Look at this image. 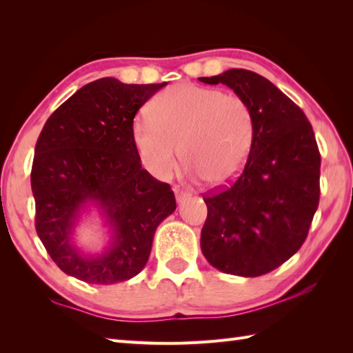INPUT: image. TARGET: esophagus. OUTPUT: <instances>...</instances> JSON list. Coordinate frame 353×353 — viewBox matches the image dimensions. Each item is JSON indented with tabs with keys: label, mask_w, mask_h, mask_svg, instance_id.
<instances>
[{
	"label": "esophagus",
	"mask_w": 353,
	"mask_h": 353,
	"mask_svg": "<svg viewBox=\"0 0 353 353\" xmlns=\"http://www.w3.org/2000/svg\"><path fill=\"white\" fill-rule=\"evenodd\" d=\"M175 198H176V202L181 203L184 202L185 199L190 198V193L185 192V190H181V189H175Z\"/></svg>",
	"instance_id": "obj_1"
}]
</instances>
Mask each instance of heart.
<instances>
[{
  "mask_svg": "<svg viewBox=\"0 0 353 353\" xmlns=\"http://www.w3.org/2000/svg\"><path fill=\"white\" fill-rule=\"evenodd\" d=\"M148 116L132 125V143L154 176L172 175L178 148L189 176L214 187L231 183L246 166L255 117L243 97L179 83L151 101Z\"/></svg>",
  "mask_w": 353,
  "mask_h": 353,
  "instance_id": "b5f03b06",
  "label": "heart"
}]
</instances>
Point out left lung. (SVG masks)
Returning <instances> with one entry per match:
<instances>
[{
	"label": "left lung",
	"mask_w": 353,
	"mask_h": 353,
	"mask_svg": "<svg viewBox=\"0 0 353 353\" xmlns=\"http://www.w3.org/2000/svg\"><path fill=\"white\" fill-rule=\"evenodd\" d=\"M222 83L252 107L255 140L228 189L203 198L207 261L223 273L261 276L293 256L319 207L320 154L307 116L268 78L246 69L201 77Z\"/></svg>",
	"instance_id": "1"
}]
</instances>
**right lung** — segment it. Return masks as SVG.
Listing matches in <instances>:
<instances>
[{
	"label": "right lung",
	"instance_id": "obj_1",
	"mask_svg": "<svg viewBox=\"0 0 353 353\" xmlns=\"http://www.w3.org/2000/svg\"><path fill=\"white\" fill-rule=\"evenodd\" d=\"M166 84L99 78L46 121L31 169L36 231L66 275L98 285L134 278L150 258L157 226L175 211L170 185L142 169L132 143L136 113ZM92 210L99 211L109 237L99 253L74 240Z\"/></svg>",
	"mask_w": 353,
	"mask_h": 353
}]
</instances>
